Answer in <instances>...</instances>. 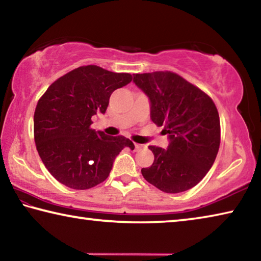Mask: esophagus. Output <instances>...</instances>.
Here are the masks:
<instances>
[{
  "label": "esophagus",
  "instance_id": "esophagus-1",
  "mask_svg": "<svg viewBox=\"0 0 261 261\" xmlns=\"http://www.w3.org/2000/svg\"><path fill=\"white\" fill-rule=\"evenodd\" d=\"M143 148V145L141 144H135V151H139V149Z\"/></svg>",
  "mask_w": 261,
  "mask_h": 261
}]
</instances>
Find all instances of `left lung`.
<instances>
[{
  "label": "left lung",
  "instance_id": "left-lung-1",
  "mask_svg": "<svg viewBox=\"0 0 261 261\" xmlns=\"http://www.w3.org/2000/svg\"><path fill=\"white\" fill-rule=\"evenodd\" d=\"M134 83L149 100L151 120L165 125L167 149L149 146L151 167L144 178L167 193L193 188L208 173L220 147V117L208 95L170 71L134 74Z\"/></svg>",
  "mask_w": 261,
  "mask_h": 261
}]
</instances>
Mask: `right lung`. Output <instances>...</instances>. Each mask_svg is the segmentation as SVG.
<instances>
[{"label":"right lung","instance_id":"right-lung-1","mask_svg":"<svg viewBox=\"0 0 261 261\" xmlns=\"http://www.w3.org/2000/svg\"><path fill=\"white\" fill-rule=\"evenodd\" d=\"M132 81L96 65L68 72L48 87L34 112V140L48 171L68 188L91 189L108 177L124 147L135 148L123 136L91 129L92 116L105 114L109 98Z\"/></svg>","mask_w":261,"mask_h":261}]
</instances>
